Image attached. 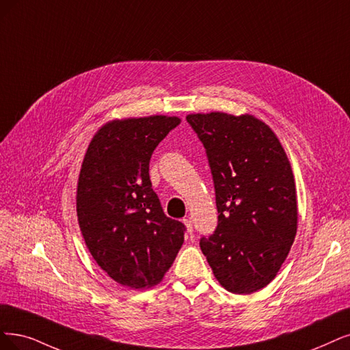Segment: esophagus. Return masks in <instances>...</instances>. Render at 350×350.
Listing matches in <instances>:
<instances>
[{"mask_svg": "<svg viewBox=\"0 0 350 350\" xmlns=\"http://www.w3.org/2000/svg\"><path fill=\"white\" fill-rule=\"evenodd\" d=\"M183 224H185V226H186V229H187L189 234H191V232H193V225H191V221H190V219H189V217L183 219Z\"/></svg>", "mask_w": 350, "mask_h": 350, "instance_id": "34e87169", "label": "esophagus"}]
</instances>
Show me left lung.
I'll list each match as a JSON object with an SVG mask.
<instances>
[{
    "label": "left lung",
    "mask_w": 350,
    "mask_h": 350,
    "mask_svg": "<svg viewBox=\"0 0 350 350\" xmlns=\"http://www.w3.org/2000/svg\"><path fill=\"white\" fill-rule=\"evenodd\" d=\"M213 176L217 228L200 250L221 286L251 294L273 281L297 234L291 164L275 133L256 116L190 113Z\"/></svg>",
    "instance_id": "obj_1"
}]
</instances>
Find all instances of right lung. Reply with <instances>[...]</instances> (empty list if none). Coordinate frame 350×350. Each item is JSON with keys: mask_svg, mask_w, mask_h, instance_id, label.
<instances>
[{"mask_svg": "<svg viewBox=\"0 0 350 350\" xmlns=\"http://www.w3.org/2000/svg\"><path fill=\"white\" fill-rule=\"evenodd\" d=\"M182 120L151 115L112 120L90 139L76 190L77 222L96 264L121 286L159 284L185 242L151 187L150 159Z\"/></svg>", "mask_w": 350, "mask_h": 350, "instance_id": "1", "label": "right lung"}]
</instances>
